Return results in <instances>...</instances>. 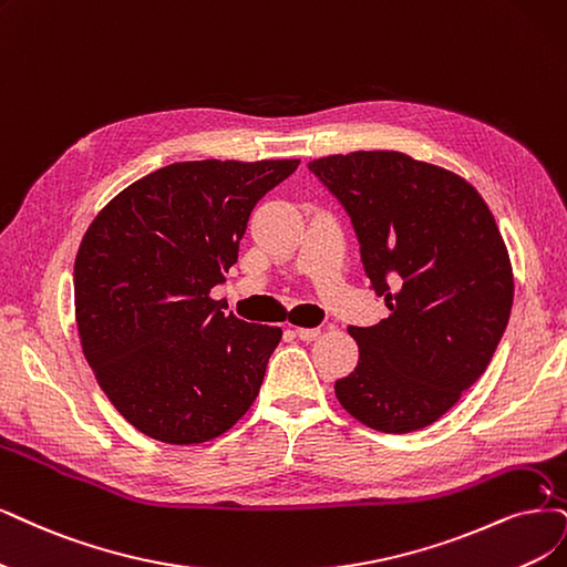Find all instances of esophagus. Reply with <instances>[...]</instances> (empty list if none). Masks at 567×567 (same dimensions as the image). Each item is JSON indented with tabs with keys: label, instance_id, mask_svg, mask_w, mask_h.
I'll list each match as a JSON object with an SVG mask.
<instances>
[{
	"label": "esophagus",
	"instance_id": "obj_1",
	"mask_svg": "<svg viewBox=\"0 0 567 567\" xmlns=\"http://www.w3.org/2000/svg\"><path fill=\"white\" fill-rule=\"evenodd\" d=\"M295 331H297V337L301 339V341H316L318 337H320V329H308V327H295Z\"/></svg>",
	"mask_w": 567,
	"mask_h": 567
}]
</instances>
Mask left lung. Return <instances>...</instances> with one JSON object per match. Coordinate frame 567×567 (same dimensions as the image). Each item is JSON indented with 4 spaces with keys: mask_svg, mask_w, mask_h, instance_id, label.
<instances>
[{
    "mask_svg": "<svg viewBox=\"0 0 567 567\" xmlns=\"http://www.w3.org/2000/svg\"><path fill=\"white\" fill-rule=\"evenodd\" d=\"M339 198L371 287L390 316L350 327L360 362L333 390L371 430L432 425L491 364L507 329L514 276L495 217L476 188L402 152L308 163Z\"/></svg>",
    "mask_w": 567,
    "mask_h": 567,
    "instance_id": "obj_1",
    "label": "left lung"
}]
</instances>
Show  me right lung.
Returning <instances> with one entry per match:
<instances>
[{"instance_id": "1", "label": "right lung", "mask_w": 567, "mask_h": 567, "mask_svg": "<svg viewBox=\"0 0 567 567\" xmlns=\"http://www.w3.org/2000/svg\"><path fill=\"white\" fill-rule=\"evenodd\" d=\"M291 161H186L100 209L74 261L81 348L116 411L163 444H203L257 400L280 327L209 297L238 261L255 205Z\"/></svg>"}]
</instances>
